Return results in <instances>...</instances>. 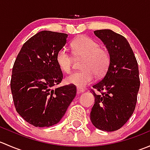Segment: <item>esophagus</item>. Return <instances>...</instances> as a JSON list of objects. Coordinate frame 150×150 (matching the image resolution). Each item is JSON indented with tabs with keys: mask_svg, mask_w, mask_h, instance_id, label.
I'll return each instance as SVG.
<instances>
[{
	"mask_svg": "<svg viewBox=\"0 0 150 150\" xmlns=\"http://www.w3.org/2000/svg\"><path fill=\"white\" fill-rule=\"evenodd\" d=\"M85 91V90L83 88H77V92L78 93H83Z\"/></svg>",
	"mask_w": 150,
	"mask_h": 150,
	"instance_id": "34e87169",
	"label": "esophagus"
}]
</instances>
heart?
Masks as SVG:
<instances>
[{
  "label": "heart",
  "instance_id": "obj_1",
  "mask_svg": "<svg viewBox=\"0 0 150 150\" xmlns=\"http://www.w3.org/2000/svg\"><path fill=\"white\" fill-rule=\"evenodd\" d=\"M72 52L77 59L83 58L81 63V72H73L65 78L67 84L77 88H83L91 83L97 77L103 76L108 70L110 57L108 51L100 48V45L93 39L81 36L71 44ZM56 61L62 72L69 73L71 71L73 59L66 48L58 51Z\"/></svg>",
  "mask_w": 150,
  "mask_h": 150
}]
</instances>
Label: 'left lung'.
<instances>
[{
	"label": "left lung",
	"instance_id": "obj_1",
	"mask_svg": "<svg viewBox=\"0 0 150 150\" xmlns=\"http://www.w3.org/2000/svg\"><path fill=\"white\" fill-rule=\"evenodd\" d=\"M107 48L110 57L108 70L93 88L95 103L91 112L92 124L104 131L120 128L135 110L140 86L137 61L126 38L111 30L93 32Z\"/></svg>",
	"mask_w": 150,
	"mask_h": 150
}]
</instances>
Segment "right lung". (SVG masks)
I'll list each match as a JSON object with an SVG mask.
<instances>
[{
  "mask_svg": "<svg viewBox=\"0 0 150 150\" xmlns=\"http://www.w3.org/2000/svg\"><path fill=\"white\" fill-rule=\"evenodd\" d=\"M67 34L39 32L25 42L17 55L11 80L16 112L35 127H50L60 121L76 96L72 85L54 87L63 74L56 57L67 43Z\"/></svg>",
  "mask_w": 150,
  "mask_h": 150,
  "instance_id": "right-lung-1",
  "label": "right lung"
}]
</instances>
